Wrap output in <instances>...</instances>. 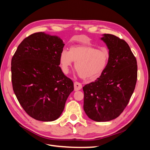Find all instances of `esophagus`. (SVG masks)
Returning a JSON list of instances; mask_svg holds the SVG:
<instances>
[{"mask_svg":"<svg viewBox=\"0 0 150 150\" xmlns=\"http://www.w3.org/2000/svg\"><path fill=\"white\" fill-rule=\"evenodd\" d=\"M74 91H79L82 88V84H81L80 83L75 82L74 84Z\"/></svg>","mask_w":150,"mask_h":150,"instance_id":"obj_1","label":"esophagus"}]
</instances>
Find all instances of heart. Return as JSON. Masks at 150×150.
Instances as JSON below:
<instances>
[{
	"label": "heart",
	"instance_id": "1",
	"mask_svg": "<svg viewBox=\"0 0 150 150\" xmlns=\"http://www.w3.org/2000/svg\"><path fill=\"white\" fill-rule=\"evenodd\" d=\"M110 55L106 50L96 49L89 46H74L68 52L63 50L60 54L61 69L65 74L69 71L72 62L81 78L93 81L100 77L108 66Z\"/></svg>",
	"mask_w": 150,
	"mask_h": 150
}]
</instances>
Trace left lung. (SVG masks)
<instances>
[{
    "label": "left lung",
    "instance_id": "1",
    "mask_svg": "<svg viewBox=\"0 0 150 150\" xmlns=\"http://www.w3.org/2000/svg\"><path fill=\"white\" fill-rule=\"evenodd\" d=\"M109 49L105 71L94 82L85 85L84 110L93 121L105 122L118 117L128 104L137 81V62L125 40L104 34Z\"/></svg>",
    "mask_w": 150,
    "mask_h": 150
}]
</instances>
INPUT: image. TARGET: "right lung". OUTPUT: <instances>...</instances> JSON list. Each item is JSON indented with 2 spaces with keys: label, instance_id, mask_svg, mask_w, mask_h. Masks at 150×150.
<instances>
[{
  "label": "right lung",
  "instance_id": "add662e5",
  "mask_svg": "<svg viewBox=\"0 0 150 150\" xmlns=\"http://www.w3.org/2000/svg\"><path fill=\"white\" fill-rule=\"evenodd\" d=\"M64 46L57 35L36 33L22 40L12 58L13 92L24 111L36 120L59 118L74 90L73 82L59 66Z\"/></svg>",
  "mask_w": 150,
  "mask_h": 150
}]
</instances>
